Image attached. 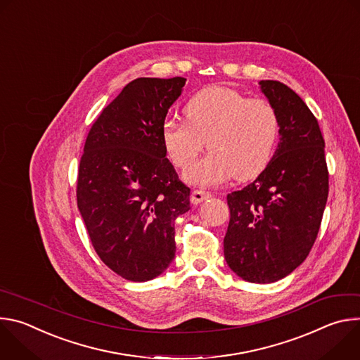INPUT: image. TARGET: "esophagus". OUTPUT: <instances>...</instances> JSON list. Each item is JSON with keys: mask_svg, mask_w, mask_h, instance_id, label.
<instances>
[{"mask_svg": "<svg viewBox=\"0 0 360 360\" xmlns=\"http://www.w3.org/2000/svg\"><path fill=\"white\" fill-rule=\"evenodd\" d=\"M212 196L211 192H207V191H202V189H195L192 193H191V202L198 205L200 203L202 200L205 199H210Z\"/></svg>", "mask_w": 360, "mask_h": 360, "instance_id": "34e87169", "label": "esophagus"}]
</instances>
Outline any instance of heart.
<instances>
[{"label": "heart", "instance_id": "b5f03b06", "mask_svg": "<svg viewBox=\"0 0 360 360\" xmlns=\"http://www.w3.org/2000/svg\"><path fill=\"white\" fill-rule=\"evenodd\" d=\"M185 121L167 120L162 141L176 168H188L207 142L211 153L193 164L185 179L202 186L219 185L232 176L249 179L271 162L279 117L269 101L248 98L228 86H210L185 105Z\"/></svg>", "mask_w": 360, "mask_h": 360}]
</instances>
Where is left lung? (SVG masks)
Instances as JSON below:
<instances>
[{
	"mask_svg": "<svg viewBox=\"0 0 360 360\" xmlns=\"http://www.w3.org/2000/svg\"><path fill=\"white\" fill-rule=\"evenodd\" d=\"M279 117L281 141L253 182L228 193L224 239L229 268L243 281L272 283L309 255L329 193L325 141L303 99L279 81H261Z\"/></svg>",
	"mask_w": 360,
	"mask_h": 360,
	"instance_id": "1",
	"label": "left lung"
}]
</instances>
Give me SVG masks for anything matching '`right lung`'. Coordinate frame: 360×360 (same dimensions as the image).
I'll return each mask as SVG.
<instances>
[{"label":"right lung","mask_w":360,"mask_h":360,"mask_svg":"<svg viewBox=\"0 0 360 360\" xmlns=\"http://www.w3.org/2000/svg\"><path fill=\"white\" fill-rule=\"evenodd\" d=\"M185 78H136L92 124L77 203L96 255L132 282L161 275L175 256V219L191 189L167 158L162 125Z\"/></svg>","instance_id":"add662e5"}]
</instances>
